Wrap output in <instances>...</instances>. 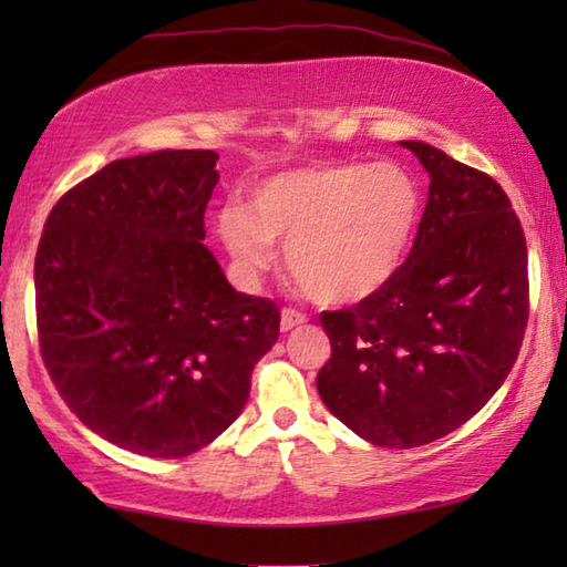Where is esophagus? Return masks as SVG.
I'll use <instances>...</instances> for the list:
<instances>
[{
    "label": "esophagus",
    "instance_id": "1",
    "mask_svg": "<svg viewBox=\"0 0 567 567\" xmlns=\"http://www.w3.org/2000/svg\"><path fill=\"white\" fill-rule=\"evenodd\" d=\"M305 322H307L305 315L292 310V307H285L282 315H280V330L282 332H290L295 328H300V324H305Z\"/></svg>",
    "mask_w": 567,
    "mask_h": 567
}]
</instances>
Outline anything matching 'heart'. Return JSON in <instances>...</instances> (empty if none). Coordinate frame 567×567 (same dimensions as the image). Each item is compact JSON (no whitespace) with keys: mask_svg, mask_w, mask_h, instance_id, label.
Returning <instances> with one entry per match:
<instances>
[{"mask_svg":"<svg viewBox=\"0 0 567 567\" xmlns=\"http://www.w3.org/2000/svg\"><path fill=\"white\" fill-rule=\"evenodd\" d=\"M420 213V187L405 167L330 162L257 182L247 207L219 209L215 233L243 275L267 270L275 243H285L287 270L310 300L350 305L398 275Z\"/></svg>","mask_w":567,"mask_h":567,"instance_id":"heart-1","label":"heart"}]
</instances>
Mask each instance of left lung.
<instances>
[{
    "instance_id": "obj_1",
    "label": "left lung",
    "mask_w": 567,
    "mask_h": 567,
    "mask_svg": "<svg viewBox=\"0 0 567 567\" xmlns=\"http://www.w3.org/2000/svg\"><path fill=\"white\" fill-rule=\"evenodd\" d=\"M430 175L417 237L398 275L354 307L322 312L332 354L318 392L380 447L453 433L503 385L527 324V247L503 187L417 140Z\"/></svg>"
}]
</instances>
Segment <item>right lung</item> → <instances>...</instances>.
Returning a JSON list of instances; mask_svg holds the SVG:
<instances>
[{"instance_id": "obj_1", "label": "right lung", "mask_w": 567, "mask_h": 567, "mask_svg": "<svg viewBox=\"0 0 567 567\" xmlns=\"http://www.w3.org/2000/svg\"><path fill=\"white\" fill-rule=\"evenodd\" d=\"M213 150L114 159L52 207L34 260L44 368L92 433L185 457L233 425L280 334L203 245Z\"/></svg>"}]
</instances>
